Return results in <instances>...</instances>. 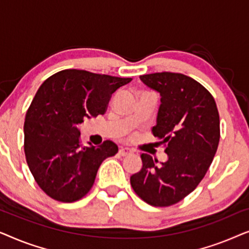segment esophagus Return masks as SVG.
<instances>
[{"label":"esophagus","instance_id":"1","mask_svg":"<svg viewBox=\"0 0 249 249\" xmlns=\"http://www.w3.org/2000/svg\"><path fill=\"white\" fill-rule=\"evenodd\" d=\"M119 154H120L121 156H127L129 154H131V151L127 147H121L120 149H119Z\"/></svg>","mask_w":249,"mask_h":249}]
</instances>
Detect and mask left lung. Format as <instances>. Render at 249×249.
Instances as JSON below:
<instances>
[{
  "label": "left lung",
  "instance_id": "8db88e82",
  "mask_svg": "<svg viewBox=\"0 0 249 249\" xmlns=\"http://www.w3.org/2000/svg\"><path fill=\"white\" fill-rule=\"evenodd\" d=\"M139 78L161 97L152 132L165 145L168 160L156 165V160L142 153V166L130 183L149 205L170 206L189 195L209 170L220 141L219 112L210 91L185 74Z\"/></svg>",
  "mask_w": 249,
  "mask_h": 249
}]
</instances>
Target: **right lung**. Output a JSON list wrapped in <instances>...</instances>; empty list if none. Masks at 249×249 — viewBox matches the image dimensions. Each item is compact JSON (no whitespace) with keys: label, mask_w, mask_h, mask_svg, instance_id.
<instances>
[{"label":"right lung","mask_w":249,"mask_h":249,"mask_svg":"<svg viewBox=\"0 0 249 249\" xmlns=\"http://www.w3.org/2000/svg\"><path fill=\"white\" fill-rule=\"evenodd\" d=\"M130 81L68 69L40 85L25 118V155L36 182L53 199L71 203L84 197L101 163L118 152L111 141L81 146L79 125L104 114L112 95Z\"/></svg>","instance_id":"obj_1"}]
</instances>
